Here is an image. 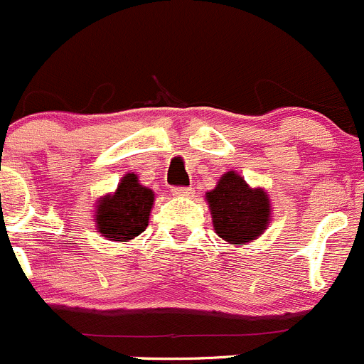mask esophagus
Here are the masks:
<instances>
[{"instance_id":"1","label":"esophagus","mask_w":364,"mask_h":364,"mask_svg":"<svg viewBox=\"0 0 364 364\" xmlns=\"http://www.w3.org/2000/svg\"><path fill=\"white\" fill-rule=\"evenodd\" d=\"M171 191L175 196H193L195 195V189L193 188H173Z\"/></svg>"}]
</instances>
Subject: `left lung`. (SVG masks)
Listing matches in <instances>:
<instances>
[{
	"label": "left lung",
	"mask_w": 364,
	"mask_h": 364,
	"mask_svg": "<svg viewBox=\"0 0 364 364\" xmlns=\"http://www.w3.org/2000/svg\"><path fill=\"white\" fill-rule=\"evenodd\" d=\"M214 230L221 240L243 245L255 240L269 223V200L262 189H250L237 173L228 171L207 193Z\"/></svg>",
	"instance_id": "8db88e82"
}]
</instances>
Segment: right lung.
Returning <instances> with one entry per match:
<instances>
[{
	"label": "right lung",
	"instance_id": "1",
	"mask_svg": "<svg viewBox=\"0 0 364 364\" xmlns=\"http://www.w3.org/2000/svg\"><path fill=\"white\" fill-rule=\"evenodd\" d=\"M151 207L154 191L143 188L137 176L128 173L114 195L100 200L96 207V227L110 241L134 240L148 227Z\"/></svg>",
	"mask_w": 364,
	"mask_h": 364
}]
</instances>
